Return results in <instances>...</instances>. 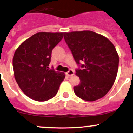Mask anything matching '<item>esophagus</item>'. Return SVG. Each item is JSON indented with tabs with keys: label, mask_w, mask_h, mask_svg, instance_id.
Masks as SVG:
<instances>
[{
	"label": "esophagus",
	"mask_w": 133,
	"mask_h": 133,
	"mask_svg": "<svg viewBox=\"0 0 133 133\" xmlns=\"http://www.w3.org/2000/svg\"><path fill=\"white\" fill-rule=\"evenodd\" d=\"M74 74V71H72V70H69V71H68V72L65 73V74H66L67 76H68L69 77L73 76Z\"/></svg>",
	"instance_id": "1"
}]
</instances>
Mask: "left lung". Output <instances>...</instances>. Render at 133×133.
<instances>
[{
  "label": "left lung",
  "mask_w": 133,
  "mask_h": 133,
  "mask_svg": "<svg viewBox=\"0 0 133 133\" xmlns=\"http://www.w3.org/2000/svg\"><path fill=\"white\" fill-rule=\"evenodd\" d=\"M64 40L76 63L80 83L74 87L75 94L86 101L104 97L116 80L119 55L113 43L102 35L89 30L64 33Z\"/></svg>",
  "instance_id": "obj_1"
}]
</instances>
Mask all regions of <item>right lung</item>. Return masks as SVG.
I'll list each match as a JSON object with an SVG mask.
<instances>
[{"label": "right lung", "mask_w": 133, "mask_h": 133, "mask_svg": "<svg viewBox=\"0 0 133 133\" xmlns=\"http://www.w3.org/2000/svg\"><path fill=\"white\" fill-rule=\"evenodd\" d=\"M63 36L64 33L39 32L24 41L16 50L12 59L14 78L30 98L44 102L57 93L65 74L49 66L52 51Z\"/></svg>", "instance_id": "right-lung-1"}]
</instances>
